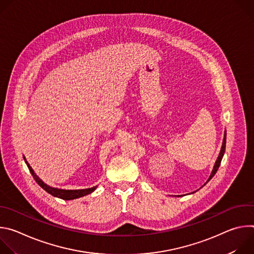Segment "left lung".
<instances>
[{
    "label": "left lung",
    "mask_w": 254,
    "mask_h": 254,
    "mask_svg": "<svg viewBox=\"0 0 254 254\" xmlns=\"http://www.w3.org/2000/svg\"><path fill=\"white\" fill-rule=\"evenodd\" d=\"M225 147H226V131H225V133H224V138H223V143H222V147H221V151H220V153H219L218 158H217V160H216V163H215V165H214V168H213V170H212V173H211V175H210V177H209V179H208V181H207L206 183L209 182V181L213 178V176L216 174L217 170L219 169V166H220V164H221L222 158H223L224 153H225Z\"/></svg>",
    "instance_id": "8db88e82"
}]
</instances>
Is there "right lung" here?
<instances>
[{
	"label": "right lung",
	"mask_w": 254,
	"mask_h": 254,
	"mask_svg": "<svg viewBox=\"0 0 254 254\" xmlns=\"http://www.w3.org/2000/svg\"><path fill=\"white\" fill-rule=\"evenodd\" d=\"M24 160H25V163L27 164V167L30 171V173L32 174L33 178L35 179L36 182L38 183V185L40 187H42L46 192H48L49 194H51L52 196L54 197H57V198H60V199H63V200H73V199H76V198H80V197H83L85 195H88L90 193H92L96 188L97 186H94L92 188H88V189H80V190H64V189H58V188H53V187H50L48 186L47 184H45L43 181L36 175L33 171V169L31 168V166L28 164L26 158L24 157Z\"/></svg>",
	"instance_id": "add662e5"
}]
</instances>
